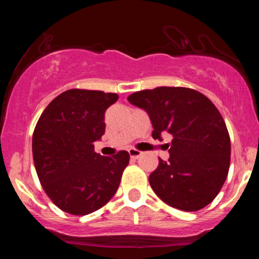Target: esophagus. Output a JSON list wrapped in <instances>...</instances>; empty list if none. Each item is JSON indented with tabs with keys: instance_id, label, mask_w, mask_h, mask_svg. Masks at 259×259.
Segmentation results:
<instances>
[{
	"instance_id": "obj_1",
	"label": "esophagus",
	"mask_w": 259,
	"mask_h": 259,
	"mask_svg": "<svg viewBox=\"0 0 259 259\" xmlns=\"http://www.w3.org/2000/svg\"><path fill=\"white\" fill-rule=\"evenodd\" d=\"M129 154H130V157H132L133 159H138L139 157L142 154V152H140V151L135 150V148H130V150H129Z\"/></svg>"
}]
</instances>
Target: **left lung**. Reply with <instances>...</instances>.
I'll use <instances>...</instances> for the list:
<instances>
[{
  "label": "left lung",
  "mask_w": 259,
  "mask_h": 259,
  "mask_svg": "<svg viewBox=\"0 0 259 259\" xmlns=\"http://www.w3.org/2000/svg\"><path fill=\"white\" fill-rule=\"evenodd\" d=\"M127 101L144 109L152 123V138L173 136L169 159L162 160L148 181L163 202L194 212L215 198L228 177L230 138L217 107L201 92L160 86L138 91Z\"/></svg>",
  "instance_id": "1"
}]
</instances>
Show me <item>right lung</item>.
Segmentation results:
<instances>
[{
    "label": "right lung",
    "instance_id": "obj_1",
    "mask_svg": "<svg viewBox=\"0 0 259 259\" xmlns=\"http://www.w3.org/2000/svg\"><path fill=\"white\" fill-rule=\"evenodd\" d=\"M117 94L72 89L46 107L32 135L35 169L45 192L64 212L86 215L117 192L129 153L95 152L105 134V113Z\"/></svg>",
    "mask_w": 259,
    "mask_h": 259
}]
</instances>
